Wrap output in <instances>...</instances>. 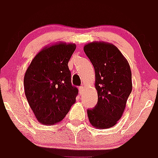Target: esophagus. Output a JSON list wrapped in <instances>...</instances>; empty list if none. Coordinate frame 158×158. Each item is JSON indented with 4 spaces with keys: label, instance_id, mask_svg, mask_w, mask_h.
I'll use <instances>...</instances> for the list:
<instances>
[{
    "label": "esophagus",
    "instance_id": "34e87169",
    "mask_svg": "<svg viewBox=\"0 0 158 158\" xmlns=\"http://www.w3.org/2000/svg\"><path fill=\"white\" fill-rule=\"evenodd\" d=\"M84 90H85V86L81 85V86H80V87H79V91H80V93H83Z\"/></svg>",
    "mask_w": 158,
    "mask_h": 158
}]
</instances>
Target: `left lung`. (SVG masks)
I'll return each mask as SVG.
<instances>
[{
    "mask_svg": "<svg viewBox=\"0 0 158 158\" xmlns=\"http://www.w3.org/2000/svg\"><path fill=\"white\" fill-rule=\"evenodd\" d=\"M84 51L95 69L96 107L88 110L91 125L97 129L112 127L122 117L132 91L131 70L126 58L111 43L92 42Z\"/></svg>",
    "mask_w": 158,
    "mask_h": 158,
    "instance_id": "1",
    "label": "left lung"
}]
</instances>
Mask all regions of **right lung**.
<instances>
[{"instance_id":"add662e5","label":"right lung","mask_w":158,"mask_h":158,"mask_svg":"<svg viewBox=\"0 0 158 158\" xmlns=\"http://www.w3.org/2000/svg\"><path fill=\"white\" fill-rule=\"evenodd\" d=\"M75 43L58 42L43 48L27 67L23 78L26 98L39 123L61 122L76 102L78 89L71 84L68 62Z\"/></svg>"}]
</instances>
